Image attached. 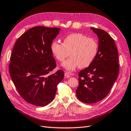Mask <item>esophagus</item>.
I'll use <instances>...</instances> for the list:
<instances>
[{"label": "esophagus", "instance_id": "esophagus-1", "mask_svg": "<svg viewBox=\"0 0 131 131\" xmlns=\"http://www.w3.org/2000/svg\"><path fill=\"white\" fill-rule=\"evenodd\" d=\"M64 76H65L66 78H69L70 77V74L69 73L66 72L65 74H64Z\"/></svg>", "mask_w": 131, "mask_h": 131}]
</instances>
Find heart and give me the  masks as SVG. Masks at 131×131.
I'll return each mask as SVG.
<instances>
[{
  "mask_svg": "<svg viewBox=\"0 0 131 131\" xmlns=\"http://www.w3.org/2000/svg\"><path fill=\"white\" fill-rule=\"evenodd\" d=\"M51 52L58 61L62 62L69 55L70 57L62 63L68 71H73L79 66L88 67L96 58L98 44L94 39L81 33H71L63 39L62 43L53 41L51 43Z\"/></svg>",
  "mask_w": 131,
  "mask_h": 131,
  "instance_id": "heart-1",
  "label": "heart"
}]
</instances>
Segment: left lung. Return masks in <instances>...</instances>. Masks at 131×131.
Listing matches in <instances>:
<instances>
[{
    "instance_id": "obj_1",
    "label": "left lung",
    "mask_w": 131,
    "mask_h": 131,
    "mask_svg": "<svg viewBox=\"0 0 131 131\" xmlns=\"http://www.w3.org/2000/svg\"><path fill=\"white\" fill-rule=\"evenodd\" d=\"M98 38V51L88 68L79 73L77 97L85 103L104 99L116 81L119 71L117 49L113 39L105 31L91 27Z\"/></svg>"
}]
</instances>
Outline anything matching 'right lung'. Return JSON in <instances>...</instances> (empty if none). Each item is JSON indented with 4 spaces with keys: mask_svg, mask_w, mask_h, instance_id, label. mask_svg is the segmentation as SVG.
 <instances>
[{
    "mask_svg": "<svg viewBox=\"0 0 131 131\" xmlns=\"http://www.w3.org/2000/svg\"><path fill=\"white\" fill-rule=\"evenodd\" d=\"M61 29L44 26L28 30L15 42L12 51L9 72L22 98L28 103L43 106L52 101L57 86L64 72L56 68L50 45Z\"/></svg>",
    "mask_w": 131,
    "mask_h": 131,
    "instance_id": "right-lung-1",
    "label": "right lung"
}]
</instances>
